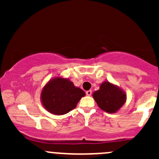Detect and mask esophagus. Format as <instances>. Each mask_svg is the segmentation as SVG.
<instances>
[{
  "label": "esophagus",
  "mask_w": 159,
  "mask_h": 159,
  "mask_svg": "<svg viewBox=\"0 0 159 159\" xmlns=\"http://www.w3.org/2000/svg\"><path fill=\"white\" fill-rule=\"evenodd\" d=\"M86 94H87V96H90V95L92 94V91H91V90H87V92H86Z\"/></svg>",
  "instance_id": "34e87169"
}]
</instances>
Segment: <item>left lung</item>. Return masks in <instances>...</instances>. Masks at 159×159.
<instances>
[{
	"mask_svg": "<svg viewBox=\"0 0 159 159\" xmlns=\"http://www.w3.org/2000/svg\"><path fill=\"white\" fill-rule=\"evenodd\" d=\"M93 97L102 110L110 114L117 112L126 101L125 91L107 81L100 84L99 90L95 91Z\"/></svg>",
	"mask_w": 159,
	"mask_h": 159,
	"instance_id": "obj_1",
	"label": "left lung"
}]
</instances>
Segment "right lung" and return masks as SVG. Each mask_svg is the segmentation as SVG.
<instances>
[{
	"instance_id": "obj_1",
	"label": "right lung",
	"mask_w": 159,
	"mask_h": 159,
	"mask_svg": "<svg viewBox=\"0 0 159 159\" xmlns=\"http://www.w3.org/2000/svg\"><path fill=\"white\" fill-rule=\"evenodd\" d=\"M84 91L75 87L69 78L61 76L49 80L42 90L40 99L43 107L54 115H63L73 110Z\"/></svg>"
}]
</instances>
